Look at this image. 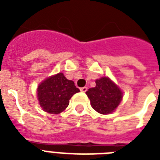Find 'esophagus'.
Segmentation results:
<instances>
[{
  "instance_id": "obj_1",
  "label": "esophagus",
  "mask_w": 160,
  "mask_h": 160,
  "mask_svg": "<svg viewBox=\"0 0 160 160\" xmlns=\"http://www.w3.org/2000/svg\"><path fill=\"white\" fill-rule=\"evenodd\" d=\"M86 90H87V87H82V88H80V91L81 92H86Z\"/></svg>"
}]
</instances>
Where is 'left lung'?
<instances>
[{
  "instance_id": "1",
  "label": "left lung",
  "mask_w": 160,
  "mask_h": 160,
  "mask_svg": "<svg viewBox=\"0 0 160 160\" xmlns=\"http://www.w3.org/2000/svg\"><path fill=\"white\" fill-rule=\"evenodd\" d=\"M95 87L86 91L91 106L95 111L102 114L112 113L122 100V92L108 77L95 80Z\"/></svg>"
}]
</instances>
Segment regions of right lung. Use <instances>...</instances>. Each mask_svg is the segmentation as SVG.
Here are the masks:
<instances>
[{
    "mask_svg": "<svg viewBox=\"0 0 160 160\" xmlns=\"http://www.w3.org/2000/svg\"><path fill=\"white\" fill-rule=\"evenodd\" d=\"M80 90L72 80H67L62 73L47 78L37 89V97L44 111L60 114L69 105L70 98Z\"/></svg>",
    "mask_w": 160,
    "mask_h": 160,
    "instance_id": "obj_1",
    "label": "right lung"
}]
</instances>
